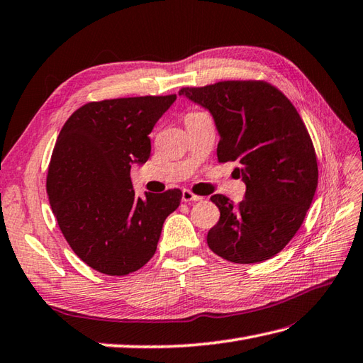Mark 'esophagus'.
Here are the masks:
<instances>
[{
	"mask_svg": "<svg viewBox=\"0 0 363 363\" xmlns=\"http://www.w3.org/2000/svg\"><path fill=\"white\" fill-rule=\"evenodd\" d=\"M202 199H204V198L196 195V193H193V191L189 190V189H184V190H182V201H184V202H189V201H202Z\"/></svg>",
	"mask_w": 363,
	"mask_h": 363,
	"instance_id": "esophagus-1",
	"label": "esophagus"
}]
</instances>
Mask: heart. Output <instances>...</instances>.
I'll use <instances>...</instances> for the list:
<instances>
[{
	"label": "heart",
	"instance_id": "obj_1",
	"mask_svg": "<svg viewBox=\"0 0 363 363\" xmlns=\"http://www.w3.org/2000/svg\"><path fill=\"white\" fill-rule=\"evenodd\" d=\"M193 113H198V111H190V113H189V114H193Z\"/></svg>",
	"mask_w": 363,
	"mask_h": 363
}]
</instances>
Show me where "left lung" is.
Wrapping results in <instances>:
<instances>
[{
	"label": "left lung",
	"instance_id": "obj_1",
	"mask_svg": "<svg viewBox=\"0 0 363 363\" xmlns=\"http://www.w3.org/2000/svg\"><path fill=\"white\" fill-rule=\"evenodd\" d=\"M179 94L212 113L218 162H235L246 196L235 207L213 195L220 221L207 233L218 257L259 263L284 249L305 220L318 181L314 143L296 106L264 80H224L185 86Z\"/></svg>",
	"mask_w": 363,
	"mask_h": 363
}]
</instances>
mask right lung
I'll use <instances>...</instances> for the list:
<instances>
[{
    "label": "right lung",
    "instance_id": "1",
    "mask_svg": "<svg viewBox=\"0 0 363 363\" xmlns=\"http://www.w3.org/2000/svg\"><path fill=\"white\" fill-rule=\"evenodd\" d=\"M176 94L88 102L58 134L46 190L58 227L74 254L94 271L121 277L155 255L165 218L182 191L134 195L133 162L145 164L148 134Z\"/></svg>",
    "mask_w": 363,
    "mask_h": 363
}]
</instances>
